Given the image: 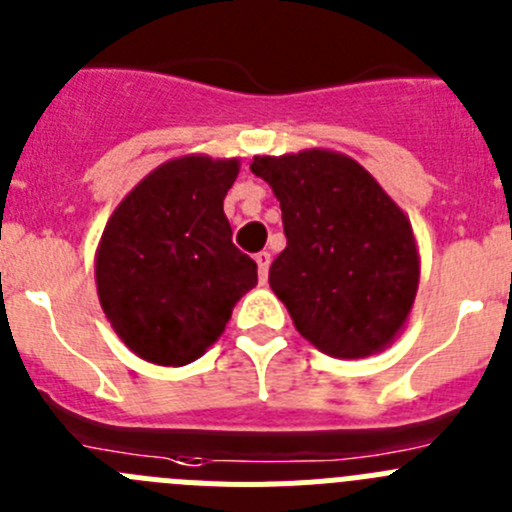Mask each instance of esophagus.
Returning a JSON list of instances; mask_svg holds the SVG:
<instances>
[{
  "mask_svg": "<svg viewBox=\"0 0 512 512\" xmlns=\"http://www.w3.org/2000/svg\"><path fill=\"white\" fill-rule=\"evenodd\" d=\"M255 262H257V270H260V280L265 283L267 270H270V252H257Z\"/></svg>",
  "mask_w": 512,
  "mask_h": 512,
  "instance_id": "esophagus-1",
  "label": "esophagus"
}]
</instances>
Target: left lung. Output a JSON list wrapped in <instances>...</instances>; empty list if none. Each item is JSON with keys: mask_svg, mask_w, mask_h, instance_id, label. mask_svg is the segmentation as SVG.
<instances>
[{"mask_svg": "<svg viewBox=\"0 0 512 512\" xmlns=\"http://www.w3.org/2000/svg\"><path fill=\"white\" fill-rule=\"evenodd\" d=\"M250 170L280 201L288 245L267 280L301 336L331 357L382 352L405 326L421 275L408 216L342 153L255 155Z\"/></svg>", "mask_w": 512, "mask_h": 512, "instance_id": "1", "label": "left lung"}]
</instances>
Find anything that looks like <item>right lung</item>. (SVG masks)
I'll return each instance as SVG.
<instances>
[{
    "label": "right lung",
    "instance_id": "1",
    "mask_svg": "<svg viewBox=\"0 0 512 512\" xmlns=\"http://www.w3.org/2000/svg\"><path fill=\"white\" fill-rule=\"evenodd\" d=\"M239 160L186 155L142 178L109 216L96 250V290L109 324L137 357L163 367L199 359L257 265L232 242L224 196Z\"/></svg>",
    "mask_w": 512,
    "mask_h": 512
}]
</instances>
